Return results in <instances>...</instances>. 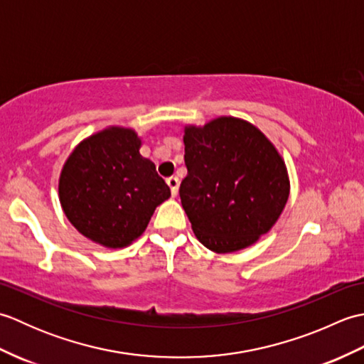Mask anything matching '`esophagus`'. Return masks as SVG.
I'll list each match as a JSON object with an SVG mask.
<instances>
[{"label":"esophagus","mask_w":364,"mask_h":364,"mask_svg":"<svg viewBox=\"0 0 364 364\" xmlns=\"http://www.w3.org/2000/svg\"><path fill=\"white\" fill-rule=\"evenodd\" d=\"M167 184H168L170 191H172V196L176 197L178 188H180V180H178L176 176H168V178H167Z\"/></svg>","instance_id":"34e87169"}]
</instances>
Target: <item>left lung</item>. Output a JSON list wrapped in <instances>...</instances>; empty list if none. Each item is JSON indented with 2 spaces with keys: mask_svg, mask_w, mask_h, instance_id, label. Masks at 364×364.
Returning a JSON list of instances; mask_svg holds the SVG:
<instances>
[{
  "mask_svg": "<svg viewBox=\"0 0 364 364\" xmlns=\"http://www.w3.org/2000/svg\"><path fill=\"white\" fill-rule=\"evenodd\" d=\"M188 175L180 197L206 249H247L275 225L289 197V176L274 144L237 117L184 127Z\"/></svg>",
  "mask_w": 364,
  "mask_h": 364,
  "instance_id": "8db88e82",
  "label": "left lung"
}]
</instances>
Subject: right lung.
Wrapping results in <instances>:
<instances>
[{
    "label": "right lung",
    "mask_w": 364,
    "mask_h": 364,
    "mask_svg": "<svg viewBox=\"0 0 364 364\" xmlns=\"http://www.w3.org/2000/svg\"><path fill=\"white\" fill-rule=\"evenodd\" d=\"M134 129L109 127L84 139L59 176V202L72 225L107 249H123L141 236L170 197L166 181L139 149Z\"/></svg>",
    "instance_id": "add662e5"
}]
</instances>
